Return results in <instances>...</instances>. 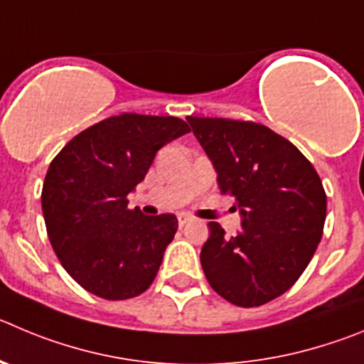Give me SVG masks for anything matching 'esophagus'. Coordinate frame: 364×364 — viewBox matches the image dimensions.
Returning <instances> with one entry per match:
<instances>
[{"label":"esophagus","mask_w":364,"mask_h":364,"mask_svg":"<svg viewBox=\"0 0 364 364\" xmlns=\"http://www.w3.org/2000/svg\"><path fill=\"white\" fill-rule=\"evenodd\" d=\"M193 220V216L191 215H188V213H180L178 215V223H180V228H182V225H186V223H189Z\"/></svg>","instance_id":"esophagus-1"}]
</instances>
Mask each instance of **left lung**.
<instances>
[{"label":"left lung","instance_id":"obj_1","mask_svg":"<svg viewBox=\"0 0 364 364\" xmlns=\"http://www.w3.org/2000/svg\"><path fill=\"white\" fill-rule=\"evenodd\" d=\"M196 141L235 198L242 231L225 236L209 222L200 252L209 285L238 306H259L287 292L314 256L323 235L326 195L314 166L267 126L188 117Z\"/></svg>","mask_w":364,"mask_h":364}]
</instances>
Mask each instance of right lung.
Wrapping results in <instances>:
<instances>
[{
  "instance_id": "1",
  "label": "right lung",
  "mask_w": 364,
  "mask_h": 364,
  "mask_svg": "<svg viewBox=\"0 0 364 364\" xmlns=\"http://www.w3.org/2000/svg\"><path fill=\"white\" fill-rule=\"evenodd\" d=\"M188 132L176 117L122 113L75 135L52 160L41 193L46 232L82 289L117 301L151 285L178 220L132 211L128 195L156 151Z\"/></svg>"
}]
</instances>
